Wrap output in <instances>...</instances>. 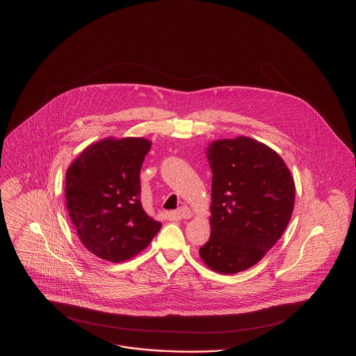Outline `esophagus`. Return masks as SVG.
<instances>
[{
    "label": "esophagus",
    "instance_id": "34e87169",
    "mask_svg": "<svg viewBox=\"0 0 356 356\" xmlns=\"http://www.w3.org/2000/svg\"><path fill=\"white\" fill-rule=\"evenodd\" d=\"M172 215L175 218H177V219H189L192 216V212H191V209L188 207H181L177 211H175Z\"/></svg>",
    "mask_w": 356,
    "mask_h": 356
}]
</instances>
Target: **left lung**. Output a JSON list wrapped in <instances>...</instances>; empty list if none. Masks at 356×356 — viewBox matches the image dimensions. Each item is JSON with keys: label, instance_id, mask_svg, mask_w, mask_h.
I'll return each instance as SVG.
<instances>
[{"label": "left lung", "instance_id": "obj_1", "mask_svg": "<svg viewBox=\"0 0 356 356\" xmlns=\"http://www.w3.org/2000/svg\"><path fill=\"white\" fill-rule=\"evenodd\" d=\"M211 237L200 257L213 271L236 273L259 263L292 216L295 184L283 159L254 138L213 141Z\"/></svg>", "mask_w": 356, "mask_h": 356}]
</instances>
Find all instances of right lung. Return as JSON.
Returning a JSON list of instances; mask_svg holds the SVG:
<instances>
[{"label": "right lung", "instance_id": "add662e5", "mask_svg": "<svg viewBox=\"0 0 356 356\" xmlns=\"http://www.w3.org/2000/svg\"><path fill=\"white\" fill-rule=\"evenodd\" d=\"M151 141L105 138L85 148L65 177L70 220L88 251L120 263L149 245L161 228L143 209L140 170Z\"/></svg>", "mask_w": 356, "mask_h": 356}]
</instances>
